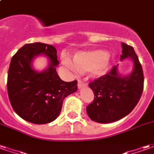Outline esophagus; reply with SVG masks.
<instances>
[{"mask_svg": "<svg viewBox=\"0 0 154 154\" xmlns=\"http://www.w3.org/2000/svg\"><path fill=\"white\" fill-rule=\"evenodd\" d=\"M86 85H87V83L85 82V81L78 80V87H79V88H81V87H86Z\"/></svg>", "mask_w": 154, "mask_h": 154, "instance_id": "obj_1", "label": "esophagus"}]
</instances>
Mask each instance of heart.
Listing matches in <instances>:
<instances>
[{
    "label": "heart",
    "mask_w": 154,
    "mask_h": 154,
    "mask_svg": "<svg viewBox=\"0 0 154 154\" xmlns=\"http://www.w3.org/2000/svg\"><path fill=\"white\" fill-rule=\"evenodd\" d=\"M109 54L103 50L81 52L74 56L73 61L67 54L61 56L62 63L67 69L77 72L90 71L94 77H99L106 72Z\"/></svg>",
    "instance_id": "1"
}]
</instances>
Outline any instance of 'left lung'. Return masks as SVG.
<instances>
[{"mask_svg":"<svg viewBox=\"0 0 154 154\" xmlns=\"http://www.w3.org/2000/svg\"><path fill=\"white\" fill-rule=\"evenodd\" d=\"M120 59L130 57L134 69L128 76H121L114 66L107 74L89 83L94 93L93 101L87 106L91 119L98 123H111L129 115L139 102L143 90V72L139 57L132 46L122 43Z\"/></svg>","mask_w":154,"mask_h":154,"instance_id":"obj_1","label":"left lung"}]
</instances>
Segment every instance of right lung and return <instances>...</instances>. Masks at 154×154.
<instances>
[{
	"instance_id": "right-lung-1",
	"label": "right lung",
	"mask_w": 154,
	"mask_h": 154,
	"mask_svg": "<svg viewBox=\"0 0 154 154\" xmlns=\"http://www.w3.org/2000/svg\"><path fill=\"white\" fill-rule=\"evenodd\" d=\"M45 54L51 63L46 70L32 69L33 57ZM56 48L43 43L27 44L12 57L7 77L9 100L15 113L28 122L48 124L59 116L63 100L77 91V81L63 82L57 75Z\"/></svg>"
}]
</instances>
